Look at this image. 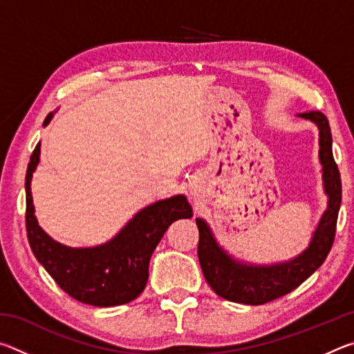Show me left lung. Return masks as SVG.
<instances>
[{
    "label": "left lung",
    "instance_id": "8db88e82",
    "mask_svg": "<svg viewBox=\"0 0 354 354\" xmlns=\"http://www.w3.org/2000/svg\"><path fill=\"white\" fill-rule=\"evenodd\" d=\"M297 117L309 120L319 129V159L323 190L328 206L322 214L306 250L289 261L254 263L236 259L217 242L206 220L196 218L200 231L198 259L207 284L227 301L257 306L273 301L304 283L323 262L333 247L335 223L342 201L340 173L333 158V137L328 118L322 112H304Z\"/></svg>",
    "mask_w": 354,
    "mask_h": 354
}]
</instances>
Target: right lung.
I'll return each instance as SVG.
<instances>
[{
    "mask_svg": "<svg viewBox=\"0 0 354 354\" xmlns=\"http://www.w3.org/2000/svg\"><path fill=\"white\" fill-rule=\"evenodd\" d=\"M55 112L45 118L51 122ZM40 162V142L26 170V231L37 261L57 286L81 303L98 308L120 306L140 295L148 281L153 251L175 220L190 218L192 206L184 195L154 201L133 215L111 241L95 247L73 248L41 230L32 203V173Z\"/></svg>",
    "mask_w": 354,
    "mask_h": 354,
    "instance_id": "obj_1",
    "label": "right lung"
}]
</instances>
